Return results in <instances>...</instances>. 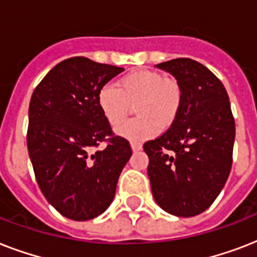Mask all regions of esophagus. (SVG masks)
I'll use <instances>...</instances> for the list:
<instances>
[{
	"label": "esophagus",
	"instance_id": "obj_1",
	"mask_svg": "<svg viewBox=\"0 0 257 257\" xmlns=\"http://www.w3.org/2000/svg\"><path fill=\"white\" fill-rule=\"evenodd\" d=\"M131 147H132L133 152H139V151L143 149V144H141V143H137V141H132V143H131Z\"/></svg>",
	"mask_w": 257,
	"mask_h": 257
}]
</instances>
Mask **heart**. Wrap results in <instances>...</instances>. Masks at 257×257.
Masks as SVG:
<instances>
[{"label":"heart","instance_id":"heart-1","mask_svg":"<svg viewBox=\"0 0 257 257\" xmlns=\"http://www.w3.org/2000/svg\"><path fill=\"white\" fill-rule=\"evenodd\" d=\"M97 105L112 128L126 120L131 106L137 116L118 131L129 140L141 141L175 124L183 106V89L177 80L153 70H133L116 82L104 85L97 94Z\"/></svg>","mask_w":257,"mask_h":257}]
</instances>
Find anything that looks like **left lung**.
<instances>
[{"label":"left lung","mask_w":257,"mask_h":257,"mask_svg":"<svg viewBox=\"0 0 257 257\" xmlns=\"http://www.w3.org/2000/svg\"><path fill=\"white\" fill-rule=\"evenodd\" d=\"M183 89V106L171 128L144 144L153 197L179 217L204 212L232 168L235 118L223 82L191 58L161 62Z\"/></svg>","instance_id":"1"}]
</instances>
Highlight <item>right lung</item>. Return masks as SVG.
<instances>
[{"mask_svg":"<svg viewBox=\"0 0 257 257\" xmlns=\"http://www.w3.org/2000/svg\"><path fill=\"white\" fill-rule=\"evenodd\" d=\"M122 70L86 57L68 58L30 98L26 143L34 176L45 199L68 219L101 215L132 156L129 141L113 133L97 105L98 90ZM101 142L107 145L100 151Z\"/></svg>","mask_w":257,"mask_h":257,"instance_id":"add662e5","label":"right lung"}]
</instances>
